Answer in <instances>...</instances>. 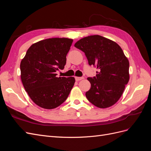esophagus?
Returning <instances> with one entry per match:
<instances>
[{
    "label": "esophagus",
    "mask_w": 151,
    "mask_h": 151,
    "mask_svg": "<svg viewBox=\"0 0 151 151\" xmlns=\"http://www.w3.org/2000/svg\"><path fill=\"white\" fill-rule=\"evenodd\" d=\"M75 79L77 81H81L82 79H84L83 77H75Z\"/></svg>",
    "instance_id": "esophagus-1"
}]
</instances>
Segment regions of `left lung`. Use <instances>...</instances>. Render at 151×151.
I'll list each match as a JSON object with an SVG mask.
<instances>
[{"mask_svg":"<svg viewBox=\"0 0 151 151\" xmlns=\"http://www.w3.org/2000/svg\"><path fill=\"white\" fill-rule=\"evenodd\" d=\"M74 47L84 52L89 65L99 72L88 77L90 89L86 96L94 106L106 108L115 104L129 81V62L116 43L99 35L87 36Z\"/></svg>","mask_w":151,"mask_h":151,"instance_id":"8db88e82","label":"left lung"}]
</instances>
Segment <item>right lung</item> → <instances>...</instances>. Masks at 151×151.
Instances as JSON below:
<instances>
[{
  "mask_svg": "<svg viewBox=\"0 0 151 151\" xmlns=\"http://www.w3.org/2000/svg\"><path fill=\"white\" fill-rule=\"evenodd\" d=\"M73 40L54 38L33 44L21 62V78L29 96L36 104L53 109L67 99L75 83L73 77H57L63 69Z\"/></svg>",
  "mask_w": 151,
  "mask_h": 151,
  "instance_id": "add662e5",
  "label": "right lung"
}]
</instances>
